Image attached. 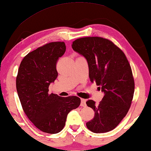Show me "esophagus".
<instances>
[{
    "label": "esophagus",
    "instance_id": "obj_1",
    "mask_svg": "<svg viewBox=\"0 0 151 151\" xmlns=\"http://www.w3.org/2000/svg\"><path fill=\"white\" fill-rule=\"evenodd\" d=\"M86 99H81V103H80V106L82 107H85L86 106Z\"/></svg>",
    "mask_w": 151,
    "mask_h": 151
}]
</instances>
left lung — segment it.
<instances>
[{
	"label": "left lung",
	"mask_w": 151,
	"mask_h": 151,
	"mask_svg": "<svg viewBox=\"0 0 151 151\" xmlns=\"http://www.w3.org/2000/svg\"><path fill=\"white\" fill-rule=\"evenodd\" d=\"M74 51L84 56L88 65L89 78L104 96L98 104L88 100L95 117L86 127L93 133L114 129L127 114L134 93L132 68L123 52L107 39L89 37L75 40Z\"/></svg>",
	"instance_id": "left-lung-1"
}]
</instances>
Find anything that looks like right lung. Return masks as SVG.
I'll list each match as a JSON object with an SVG mask.
<instances>
[{"label":"right lung","mask_w":151,"mask_h":151,"mask_svg":"<svg viewBox=\"0 0 151 151\" xmlns=\"http://www.w3.org/2000/svg\"><path fill=\"white\" fill-rule=\"evenodd\" d=\"M64 42H52L28 53L19 65L16 88L23 110L37 128L47 134L60 132L71 110L80 105L76 96L62 97L48 93L58 77L56 65L65 54Z\"/></svg>","instance_id":"obj_1"}]
</instances>
